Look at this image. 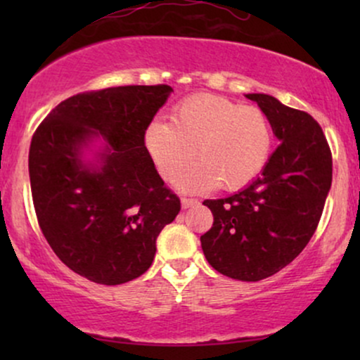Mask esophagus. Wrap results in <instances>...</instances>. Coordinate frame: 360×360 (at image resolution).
Returning <instances> with one entry per match:
<instances>
[{
	"label": "esophagus",
	"instance_id": "obj_1",
	"mask_svg": "<svg viewBox=\"0 0 360 360\" xmlns=\"http://www.w3.org/2000/svg\"><path fill=\"white\" fill-rule=\"evenodd\" d=\"M181 205H183V208H191V206H194V205H198V200L196 198H183V200H181Z\"/></svg>",
	"mask_w": 360,
	"mask_h": 360
}]
</instances>
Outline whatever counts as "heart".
I'll use <instances>...</instances> for the list:
<instances>
[{
  "label": "heart",
  "instance_id": "b5f03b06",
  "mask_svg": "<svg viewBox=\"0 0 360 360\" xmlns=\"http://www.w3.org/2000/svg\"><path fill=\"white\" fill-rule=\"evenodd\" d=\"M272 140L262 110L217 94L186 98L172 110L171 123L155 120L146 130V148L164 179L174 183L196 155L201 159L183 181L189 191L245 188L266 167Z\"/></svg>",
  "mask_w": 360,
  "mask_h": 360
}]
</instances>
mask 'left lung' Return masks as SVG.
I'll list each match as a JSON object with an SVG mask.
<instances>
[{
  "instance_id": "8db88e82",
  "label": "left lung",
  "mask_w": 360,
  "mask_h": 360,
  "mask_svg": "<svg viewBox=\"0 0 360 360\" xmlns=\"http://www.w3.org/2000/svg\"><path fill=\"white\" fill-rule=\"evenodd\" d=\"M271 120L279 146L245 189L205 200L213 225L201 235L205 257L220 274L260 281L286 267L308 245L332 186V150L307 111L269 94H247Z\"/></svg>"
}]
</instances>
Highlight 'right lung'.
Listing matches in <instances>:
<instances>
[{"label":"right lung","instance_id":"right-lung-1","mask_svg":"<svg viewBox=\"0 0 360 360\" xmlns=\"http://www.w3.org/2000/svg\"><path fill=\"white\" fill-rule=\"evenodd\" d=\"M172 88L118 86L74 94L37 127L28 154L32 198L45 240L69 269L106 286L150 267L160 230L181 200L146 148V130ZM107 140L102 166L80 160L93 136Z\"/></svg>","mask_w":360,"mask_h":360}]
</instances>
